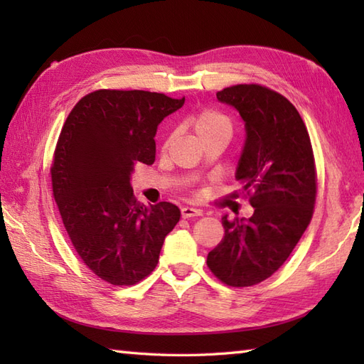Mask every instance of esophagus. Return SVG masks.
<instances>
[{"instance_id": "esophagus-1", "label": "esophagus", "mask_w": 364, "mask_h": 364, "mask_svg": "<svg viewBox=\"0 0 364 364\" xmlns=\"http://www.w3.org/2000/svg\"><path fill=\"white\" fill-rule=\"evenodd\" d=\"M197 215H202V211H200V210H196V208H191V206H184V208H181V218H183V219L197 218Z\"/></svg>"}]
</instances>
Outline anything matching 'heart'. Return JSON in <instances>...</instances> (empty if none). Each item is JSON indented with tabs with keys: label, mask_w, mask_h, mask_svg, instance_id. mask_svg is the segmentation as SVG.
Wrapping results in <instances>:
<instances>
[{
	"label": "heart",
	"mask_w": 364,
	"mask_h": 364,
	"mask_svg": "<svg viewBox=\"0 0 364 364\" xmlns=\"http://www.w3.org/2000/svg\"><path fill=\"white\" fill-rule=\"evenodd\" d=\"M192 127H194L198 139H203L214 133H231V122L225 114L218 109H202L192 117Z\"/></svg>",
	"instance_id": "1"
}]
</instances>
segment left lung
I'll return each instance as SVG.
<instances>
[{"mask_svg":"<svg viewBox=\"0 0 364 364\" xmlns=\"http://www.w3.org/2000/svg\"><path fill=\"white\" fill-rule=\"evenodd\" d=\"M218 100L241 115L245 141L236 180L253 192L250 219L222 218L225 236L208 253V267L228 286L266 280L288 259L310 225L316 170L310 136L288 100L258 84L218 92Z\"/></svg>","mask_w":364,"mask_h":364,"instance_id":"left-lung-1","label":"left lung"}]
</instances>
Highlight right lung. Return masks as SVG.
<instances>
[{
    "label": "right lung",
    "instance_id": "obj_1",
    "mask_svg": "<svg viewBox=\"0 0 364 364\" xmlns=\"http://www.w3.org/2000/svg\"><path fill=\"white\" fill-rule=\"evenodd\" d=\"M184 98L145 90H97L81 98L60 131L51 167L53 194L68 237L102 280L136 284L156 267L178 206H145L133 196L137 162H154L159 123Z\"/></svg>",
    "mask_w": 364,
    "mask_h": 364
}]
</instances>
